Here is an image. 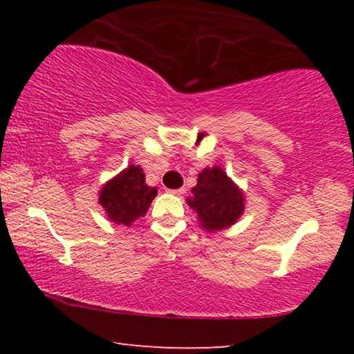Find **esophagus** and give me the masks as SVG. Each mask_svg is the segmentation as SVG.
<instances>
[{
  "label": "esophagus",
  "instance_id": "34e87169",
  "mask_svg": "<svg viewBox=\"0 0 354 354\" xmlns=\"http://www.w3.org/2000/svg\"><path fill=\"white\" fill-rule=\"evenodd\" d=\"M169 192L170 194H173V195H183L184 194V189H169Z\"/></svg>",
  "mask_w": 354,
  "mask_h": 354
}]
</instances>
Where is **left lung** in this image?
Wrapping results in <instances>:
<instances>
[{
  "instance_id": "left-lung-1",
  "label": "left lung",
  "mask_w": 354,
  "mask_h": 354,
  "mask_svg": "<svg viewBox=\"0 0 354 354\" xmlns=\"http://www.w3.org/2000/svg\"><path fill=\"white\" fill-rule=\"evenodd\" d=\"M196 212L203 230L217 232L236 225L245 211V194L220 165L203 169L198 181L185 198Z\"/></svg>"
}]
</instances>
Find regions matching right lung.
<instances>
[{
  "label": "right lung",
  "instance_id": "obj_1",
  "mask_svg": "<svg viewBox=\"0 0 354 354\" xmlns=\"http://www.w3.org/2000/svg\"><path fill=\"white\" fill-rule=\"evenodd\" d=\"M156 195L158 187H151L145 183L142 167L131 164L103 184L98 194V203L103 206L107 220L131 226L148 212Z\"/></svg>",
  "mask_w": 354,
  "mask_h": 354
}]
</instances>
